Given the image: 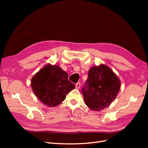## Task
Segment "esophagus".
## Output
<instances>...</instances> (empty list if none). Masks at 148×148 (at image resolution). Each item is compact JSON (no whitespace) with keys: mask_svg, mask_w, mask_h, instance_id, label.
I'll list each match as a JSON object with an SVG mask.
<instances>
[{"mask_svg":"<svg viewBox=\"0 0 148 148\" xmlns=\"http://www.w3.org/2000/svg\"><path fill=\"white\" fill-rule=\"evenodd\" d=\"M80 87V83L78 82V83L75 84V88H76V89H79Z\"/></svg>","mask_w":148,"mask_h":148,"instance_id":"1","label":"esophagus"}]
</instances>
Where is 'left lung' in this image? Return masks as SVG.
I'll use <instances>...</instances> for the list:
<instances>
[{"instance_id":"1","label":"left lung","mask_w":148,"mask_h":148,"mask_svg":"<svg viewBox=\"0 0 148 148\" xmlns=\"http://www.w3.org/2000/svg\"><path fill=\"white\" fill-rule=\"evenodd\" d=\"M120 88L121 81L111 68L104 64L92 66L82 88L84 103L93 110H103L113 101Z\"/></svg>"}]
</instances>
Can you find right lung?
I'll return each mask as SVG.
<instances>
[{"label":"right lung","mask_w":148,"mask_h":148,"mask_svg":"<svg viewBox=\"0 0 148 148\" xmlns=\"http://www.w3.org/2000/svg\"><path fill=\"white\" fill-rule=\"evenodd\" d=\"M31 87L37 98L48 107H55L64 101L75 85L68 74L58 65H45L31 79Z\"/></svg>","instance_id":"right-lung-1"}]
</instances>
